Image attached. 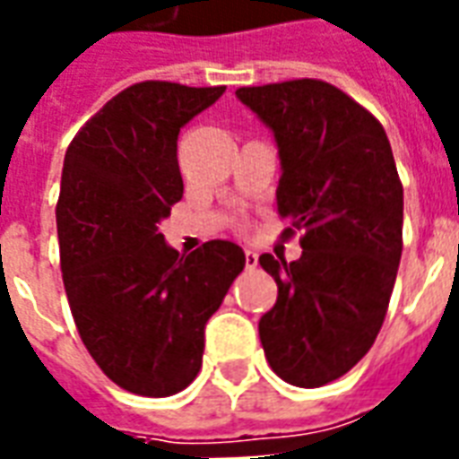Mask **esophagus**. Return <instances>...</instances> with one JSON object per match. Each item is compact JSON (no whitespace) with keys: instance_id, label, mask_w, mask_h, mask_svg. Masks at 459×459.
I'll use <instances>...</instances> for the list:
<instances>
[{"instance_id":"1","label":"esophagus","mask_w":459,"mask_h":459,"mask_svg":"<svg viewBox=\"0 0 459 459\" xmlns=\"http://www.w3.org/2000/svg\"><path fill=\"white\" fill-rule=\"evenodd\" d=\"M258 265V255L253 250H246V268H255Z\"/></svg>"}]
</instances>
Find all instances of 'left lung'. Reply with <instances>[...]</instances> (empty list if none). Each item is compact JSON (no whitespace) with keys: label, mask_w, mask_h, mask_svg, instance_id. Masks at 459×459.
I'll list each match as a JSON object with an SVG mask.
<instances>
[{"label":"left lung","mask_w":459,"mask_h":459,"mask_svg":"<svg viewBox=\"0 0 459 459\" xmlns=\"http://www.w3.org/2000/svg\"><path fill=\"white\" fill-rule=\"evenodd\" d=\"M280 150L278 213L299 260L260 255L278 299L258 332L270 368L319 388L376 342L403 250V184L381 122L332 83L298 78L236 91Z\"/></svg>","instance_id":"left-lung-1"}]
</instances>
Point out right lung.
Wrapping results in <instances>:
<instances>
[{
    "label": "right lung",
    "instance_id": "add662e5",
    "mask_svg": "<svg viewBox=\"0 0 459 459\" xmlns=\"http://www.w3.org/2000/svg\"><path fill=\"white\" fill-rule=\"evenodd\" d=\"M223 91L134 83L65 150L56 204L65 295L95 364L130 394L164 398L196 378L204 327L246 265L230 240L184 258L160 233L184 194L179 130Z\"/></svg>",
    "mask_w": 459,
    "mask_h": 459
}]
</instances>
